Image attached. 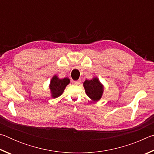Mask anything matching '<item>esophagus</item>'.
I'll use <instances>...</instances> for the list:
<instances>
[{
	"label": "esophagus",
	"instance_id": "esophagus-1",
	"mask_svg": "<svg viewBox=\"0 0 154 154\" xmlns=\"http://www.w3.org/2000/svg\"><path fill=\"white\" fill-rule=\"evenodd\" d=\"M72 83H73V84H75V85H79V84H80L81 81H80V80H77V81H72Z\"/></svg>",
	"mask_w": 154,
	"mask_h": 154
}]
</instances>
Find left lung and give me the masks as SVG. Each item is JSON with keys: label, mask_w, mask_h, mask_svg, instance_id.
I'll use <instances>...</instances> for the list:
<instances>
[{"label": "left lung", "mask_w": 154, "mask_h": 154, "mask_svg": "<svg viewBox=\"0 0 154 154\" xmlns=\"http://www.w3.org/2000/svg\"><path fill=\"white\" fill-rule=\"evenodd\" d=\"M83 87L86 94L92 101L97 102L102 97L104 86L97 77H94L90 80H85L83 82Z\"/></svg>", "instance_id": "left-lung-1"}]
</instances>
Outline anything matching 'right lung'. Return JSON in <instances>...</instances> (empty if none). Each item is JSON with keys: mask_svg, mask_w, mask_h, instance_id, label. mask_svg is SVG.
Masks as SVG:
<instances>
[{"mask_svg": "<svg viewBox=\"0 0 154 154\" xmlns=\"http://www.w3.org/2000/svg\"><path fill=\"white\" fill-rule=\"evenodd\" d=\"M70 83V79L68 77L64 79H59L57 75L52 77L49 83L51 96L52 98H56L62 94L65 88Z\"/></svg>", "mask_w": 154, "mask_h": 154, "instance_id": "obj_1", "label": "right lung"}]
</instances>
